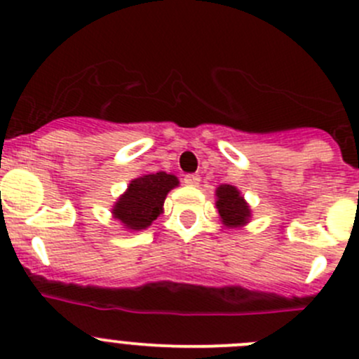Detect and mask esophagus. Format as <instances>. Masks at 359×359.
Listing matches in <instances>:
<instances>
[{
	"label": "esophagus",
	"mask_w": 359,
	"mask_h": 359,
	"mask_svg": "<svg viewBox=\"0 0 359 359\" xmlns=\"http://www.w3.org/2000/svg\"><path fill=\"white\" fill-rule=\"evenodd\" d=\"M184 182H186V186H198L200 184V175H196V173H189V175L184 177Z\"/></svg>",
	"instance_id": "obj_1"
}]
</instances>
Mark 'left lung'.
Instances as JSON below:
<instances>
[{
	"label": "left lung",
	"mask_w": 359,
	"mask_h": 359,
	"mask_svg": "<svg viewBox=\"0 0 359 359\" xmlns=\"http://www.w3.org/2000/svg\"><path fill=\"white\" fill-rule=\"evenodd\" d=\"M215 206L220 222L227 229L245 227L252 219V208L236 186L222 184L215 189Z\"/></svg>",
	"instance_id": "1"
}]
</instances>
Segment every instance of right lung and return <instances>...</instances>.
Masks as SVG:
<instances>
[{
	"mask_svg": "<svg viewBox=\"0 0 359 359\" xmlns=\"http://www.w3.org/2000/svg\"><path fill=\"white\" fill-rule=\"evenodd\" d=\"M179 186L172 173H142L130 180L125 193L114 201L111 213L126 231L147 229L163 213L166 194Z\"/></svg>",
	"mask_w": 359,
	"mask_h": 359,
	"instance_id": "add662e5",
	"label": "right lung"
}]
</instances>
